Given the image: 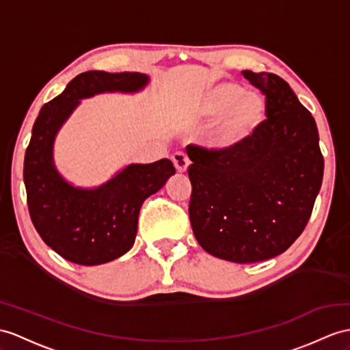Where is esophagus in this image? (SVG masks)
Returning a JSON list of instances; mask_svg holds the SVG:
<instances>
[{
    "mask_svg": "<svg viewBox=\"0 0 350 350\" xmlns=\"http://www.w3.org/2000/svg\"><path fill=\"white\" fill-rule=\"evenodd\" d=\"M172 163H174V166H175L178 172H185V170L189 169L190 159L187 157V154H184V152L178 151L172 156Z\"/></svg>",
    "mask_w": 350,
    "mask_h": 350,
    "instance_id": "34e87169",
    "label": "esophagus"
}]
</instances>
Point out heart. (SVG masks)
Listing matches in <instances>:
<instances>
[{
	"label": "heart",
	"instance_id": "b5f03b06",
	"mask_svg": "<svg viewBox=\"0 0 350 350\" xmlns=\"http://www.w3.org/2000/svg\"><path fill=\"white\" fill-rule=\"evenodd\" d=\"M194 118L215 123L208 146L219 152L242 148L266 122V100L257 92H245L236 83H221L209 89L193 109Z\"/></svg>",
	"mask_w": 350,
	"mask_h": 350
}]
</instances>
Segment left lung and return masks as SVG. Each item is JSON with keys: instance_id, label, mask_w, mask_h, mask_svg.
<instances>
[{"instance_id": "1", "label": "left lung", "mask_w": 350, "mask_h": 350, "mask_svg": "<svg viewBox=\"0 0 350 350\" xmlns=\"http://www.w3.org/2000/svg\"><path fill=\"white\" fill-rule=\"evenodd\" d=\"M266 96L267 118L236 151L189 146L193 233L202 248L233 262L285 252L308 224L323 176L318 127L289 84L242 72Z\"/></svg>"}]
</instances>
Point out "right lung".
<instances>
[{
    "label": "right lung",
    "mask_w": 350,
    "mask_h": 350,
    "mask_svg": "<svg viewBox=\"0 0 350 350\" xmlns=\"http://www.w3.org/2000/svg\"><path fill=\"white\" fill-rule=\"evenodd\" d=\"M147 83L148 75L141 72H83L41 108L33 123L23 161L29 215L41 239L68 261L98 266L122 257L133 246L144 200L175 174L172 161L161 159L132 163L96 189H80L55 166L56 133L80 99L104 92L133 93Z\"/></svg>",
    "instance_id": "right-lung-1"
}]
</instances>
